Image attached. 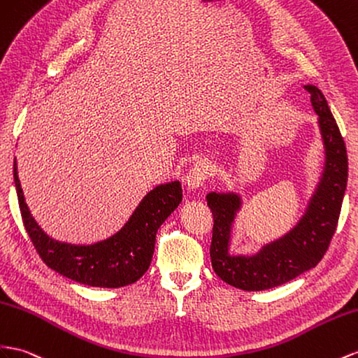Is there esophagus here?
Returning a JSON list of instances; mask_svg holds the SVG:
<instances>
[{
	"label": "esophagus",
	"instance_id": "obj_1",
	"mask_svg": "<svg viewBox=\"0 0 358 358\" xmlns=\"http://www.w3.org/2000/svg\"><path fill=\"white\" fill-rule=\"evenodd\" d=\"M210 175V166L206 159H199L194 164H192V167L189 169L188 175L185 178V183H187V188L189 191L192 189H197L203 185V182L208 179V176Z\"/></svg>",
	"mask_w": 358,
	"mask_h": 358
}]
</instances>
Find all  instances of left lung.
<instances>
[{"instance_id":"left-lung-1","label":"left lung","mask_w":358,"mask_h":358,"mask_svg":"<svg viewBox=\"0 0 358 358\" xmlns=\"http://www.w3.org/2000/svg\"><path fill=\"white\" fill-rule=\"evenodd\" d=\"M325 149L320 183L296 226L260 248L253 256L230 255V231L241 197L235 192H209L208 206L214 215L210 241L212 268L223 282L243 291H265L291 282L321 262L339 221L348 180V155L339 127L322 92L306 85Z\"/></svg>"}]
</instances>
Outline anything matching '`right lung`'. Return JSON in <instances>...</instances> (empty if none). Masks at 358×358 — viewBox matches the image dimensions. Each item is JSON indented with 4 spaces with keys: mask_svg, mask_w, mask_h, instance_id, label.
I'll use <instances>...</instances> for the list:
<instances>
[{
    "mask_svg": "<svg viewBox=\"0 0 358 358\" xmlns=\"http://www.w3.org/2000/svg\"><path fill=\"white\" fill-rule=\"evenodd\" d=\"M13 178L19 209L28 236L43 262L59 274L93 287H122L148 271L159 226L182 201L180 182H169L148 192L117 234L90 245L60 243L48 236L28 209L16 158Z\"/></svg>",
    "mask_w": 358,
    "mask_h": 358,
    "instance_id": "1",
    "label": "right lung"
}]
</instances>
